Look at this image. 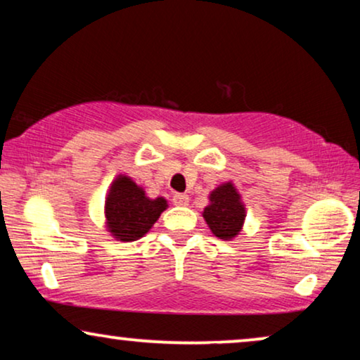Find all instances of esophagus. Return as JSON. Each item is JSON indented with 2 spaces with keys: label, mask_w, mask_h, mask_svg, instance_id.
Instances as JSON below:
<instances>
[{
  "label": "esophagus",
  "mask_w": 360,
  "mask_h": 360,
  "mask_svg": "<svg viewBox=\"0 0 360 360\" xmlns=\"http://www.w3.org/2000/svg\"><path fill=\"white\" fill-rule=\"evenodd\" d=\"M172 200H174V205H176V206H186L190 203L188 195H185V193H175Z\"/></svg>",
  "instance_id": "1"
}]
</instances>
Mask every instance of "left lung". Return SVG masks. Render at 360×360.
Instances as JSON below:
<instances>
[{
  "label": "left lung",
  "mask_w": 360,
  "mask_h": 360,
  "mask_svg": "<svg viewBox=\"0 0 360 360\" xmlns=\"http://www.w3.org/2000/svg\"><path fill=\"white\" fill-rule=\"evenodd\" d=\"M211 205L203 211L210 229L219 239H233L243 228L245 210L233 184H224L210 195Z\"/></svg>",
  "instance_id": "obj_1"
}]
</instances>
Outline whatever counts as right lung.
<instances>
[{
  "instance_id": "1",
  "label": "right lung",
  "mask_w": 360,
  "mask_h": 360,
  "mask_svg": "<svg viewBox=\"0 0 360 360\" xmlns=\"http://www.w3.org/2000/svg\"><path fill=\"white\" fill-rule=\"evenodd\" d=\"M167 208L164 198L149 200L127 176H117L106 200L108 228L116 239L136 240L144 236Z\"/></svg>"
}]
</instances>
